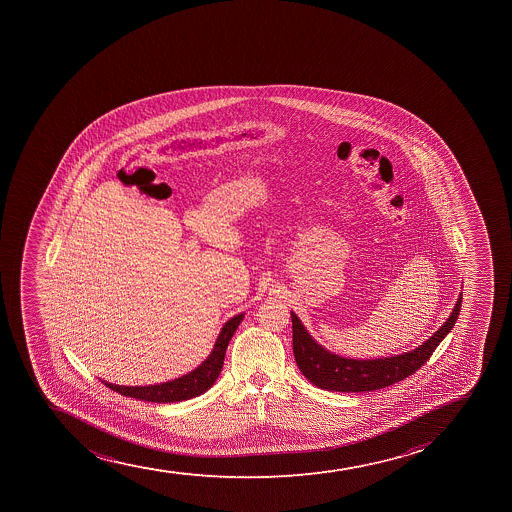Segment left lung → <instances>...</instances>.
I'll list each match as a JSON object with an SVG mask.
<instances>
[{"mask_svg": "<svg viewBox=\"0 0 512 512\" xmlns=\"http://www.w3.org/2000/svg\"><path fill=\"white\" fill-rule=\"evenodd\" d=\"M461 302L462 294L446 324L420 347L402 355L374 360L345 359L330 354L329 350H325L310 337L299 317L290 312L294 330L292 340L295 362L299 365L300 372L320 389L332 392H372L384 389L415 374V370H419L431 359L432 352L456 324L457 315L461 312Z\"/></svg>", "mask_w": 512, "mask_h": 512, "instance_id": "1", "label": "left lung"}]
</instances>
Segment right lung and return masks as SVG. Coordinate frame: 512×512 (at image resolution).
Here are the masks:
<instances>
[{"label":"right lung","instance_id":"1","mask_svg":"<svg viewBox=\"0 0 512 512\" xmlns=\"http://www.w3.org/2000/svg\"><path fill=\"white\" fill-rule=\"evenodd\" d=\"M242 319L243 314H238L223 325L222 332L213 345L212 354L208 355L207 360L190 374L170 380L165 384L148 385V387H123V385H113L108 382H105V385L118 394L127 395L133 399L147 400V402H160V404L180 402V400L197 397V395L207 392L215 384L223 367L228 342L232 339L233 332L237 330Z\"/></svg>","mask_w":512,"mask_h":512}]
</instances>
